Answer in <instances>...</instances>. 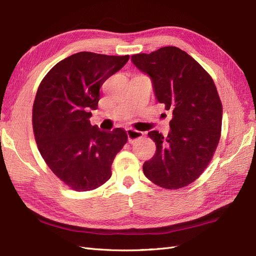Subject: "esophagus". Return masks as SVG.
I'll use <instances>...</instances> for the list:
<instances>
[{
  "instance_id": "34e87169",
  "label": "esophagus",
  "mask_w": 256,
  "mask_h": 256,
  "mask_svg": "<svg viewBox=\"0 0 256 256\" xmlns=\"http://www.w3.org/2000/svg\"><path fill=\"white\" fill-rule=\"evenodd\" d=\"M126 131H127V136H128V141L130 143H134L136 140H138V138L143 136V132H141V131H138V130L128 128Z\"/></svg>"
}]
</instances>
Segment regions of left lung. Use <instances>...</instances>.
Instances as JSON below:
<instances>
[{"mask_svg": "<svg viewBox=\"0 0 256 256\" xmlns=\"http://www.w3.org/2000/svg\"><path fill=\"white\" fill-rule=\"evenodd\" d=\"M148 74L157 102L173 113L170 132L148 136L156 154L143 164L144 175L166 189L186 187L204 172L220 140L222 104L205 69L177 47H164L150 54L131 56Z\"/></svg>", "mask_w": 256, "mask_h": 256, "instance_id": "8db88e82", "label": "left lung"}]
</instances>
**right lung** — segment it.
<instances>
[{"label":"right lung","mask_w":256,"mask_h":256,"mask_svg":"<svg viewBox=\"0 0 256 256\" xmlns=\"http://www.w3.org/2000/svg\"><path fill=\"white\" fill-rule=\"evenodd\" d=\"M129 58L76 53L58 62L38 88L33 106L38 150L51 171L76 191L94 190L109 180L116 154L127 142L124 129L100 130L90 118L102 85Z\"/></svg>","instance_id":"1"}]
</instances>
